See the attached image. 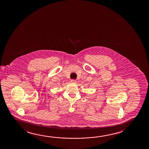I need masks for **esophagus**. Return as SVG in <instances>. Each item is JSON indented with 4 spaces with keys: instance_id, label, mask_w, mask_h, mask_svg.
Segmentation results:
<instances>
[{
    "instance_id": "34e87169",
    "label": "esophagus",
    "mask_w": 149,
    "mask_h": 149,
    "mask_svg": "<svg viewBox=\"0 0 149 149\" xmlns=\"http://www.w3.org/2000/svg\"><path fill=\"white\" fill-rule=\"evenodd\" d=\"M71 82H73V83H75L76 82V80L74 79H72Z\"/></svg>"
}]
</instances>
